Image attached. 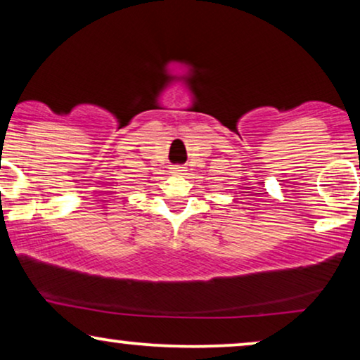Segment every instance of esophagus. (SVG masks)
Segmentation results:
<instances>
[{
	"mask_svg": "<svg viewBox=\"0 0 360 360\" xmlns=\"http://www.w3.org/2000/svg\"><path fill=\"white\" fill-rule=\"evenodd\" d=\"M185 172V167H180V165H175L172 167V174H176V175H181Z\"/></svg>",
	"mask_w": 360,
	"mask_h": 360,
	"instance_id": "1",
	"label": "esophagus"
}]
</instances>
